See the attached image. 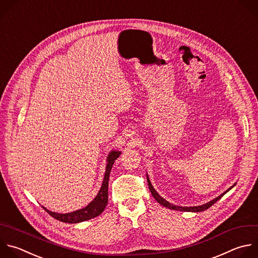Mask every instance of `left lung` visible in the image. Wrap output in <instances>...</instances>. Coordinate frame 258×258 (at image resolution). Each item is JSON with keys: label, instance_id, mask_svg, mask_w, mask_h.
<instances>
[{"label": "left lung", "instance_id": "1", "mask_svg": "<svg viewBox=\"0 0 258 258\" xmlns=\"http://www.w3.org/2000/svg\"><path fill=\"white\" fill-rule=\"evenodd\" d=\"M147 181H148V185H149V189H150V191H151V194H152V196H153V198L161 205V206H163V207H165V208H168V209H170V210H174V211H181V212H203V211H206V210H208L209 208H211L216 202H218L224 195H226L231 188H233L234 187V185L233 186H231L229 189H227L224 194H222L221 196H219L218 198H216L215 200H213V201H211V202H209V203H207V204H205V205H202V206H198V207H179V206H175V205H172V204H170V203H168L166 200H164L162 197H160L159 195H158V192L155 190V188L153 187V185L151 184V181H150V179H149V177H148V175H147Z\"/></svg>", "mask_w": 258, "mask_h": 258}]
</instances>
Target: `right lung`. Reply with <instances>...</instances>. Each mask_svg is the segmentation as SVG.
Masks as SVG:
<instances>
[{"label":"right lung","instance_id":"obj_1","mask_svg":"<svg viewBox=\"0 0 258 258\" xmlns=\"http://www.w3.org/2000/svg\"><path fill=\"white\" fill-rule=\"evenodd\" d=\"M121 154L120 151H111L107 157V165L105 170V175L103 179L102 186L100 187V190L96 198L87 206L81 210L68 213V214H58L53 213L48 210H46L44 207H42L52 218L63 222V223H80L84 221H88L90 219H93L97 216H99L107 206L108 202V181H109V175L111 168L114 164V161L119 157Z\"/></svg>","mask_w":258,"mask_h":258}]
</instances>
